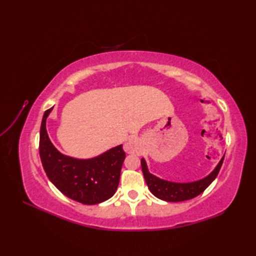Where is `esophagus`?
Returning <instances> with one entry per match:
<instances>
[{"label": "esophagus", "instance_id": "1", "mask_svg": "<svg viewBox=\"0 0 256 256\" xmlns=\"http://www.w3.org/2000/svg\"><path fill=\"white\" fill-rule=\"evenodd\" d=\"M124 148H125V152H128V154H134L138 150V145H136V142L134 138H129V140L127 141V143L125 144V146H124Z\"/></svg>", "mask_w": 256, "mask_h": 256}]
</instances>
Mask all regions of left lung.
Here are the masks:
<instances>
[{
    "instance_id": "8db88e82",
    "label": "left lung",
    "mask_w": 256,
    "mask_h": 256,
    "mask_svg": "<svg viewBox=\"0 0 256 256\" xmlns=\"http://www.w3.org/2000/svg\"><path fill=\"white\" fill-rule=\"evenodd\" d=\"M223 160L224 156L210 174L202 180L192 182H173L161 180L148 172L144 158L141 159V166L147 187L154 196L162 200H166V202H182V200H191L200 194L214 180L220 171Z\"/></svg>"
}]
</instances>
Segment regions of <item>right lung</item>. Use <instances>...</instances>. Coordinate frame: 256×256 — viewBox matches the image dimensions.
Returning <instances> with one entry per match:
<instances>
[{"instance_id":"1","label":"right lung","mask_w":256,"mask_h":256,"mask_svg":"<svg viewBox=\"0 0 256 256\" xmlns=\"http://www.w3.org/2000/svg\"><path fill=\"white\" fill-rule=\"evenodd\" d=\"M52 109L44 114L40 136L42 164L50 182L64 196L85 205L109 200L118 189L122 162L126 158L122 145L90 159L65 156L51 143L46 128V120Z\"/></svg>"}]
</instances>
